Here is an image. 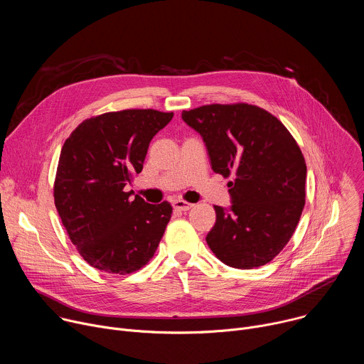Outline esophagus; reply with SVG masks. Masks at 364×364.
<instances>
[{
	"label": "esophagus",
	"instance_id": "34e87169",
	"mask_svg": "<svg viewBox=\"0 0 364 364\" xmlns=\"http://www.w3.org/2000/svg\"><path fill=\"white\" fill-rule=\"evenodd\" d=\"M193 205H194L193 203H188V201H186V200H174V201H173L174 210H178V212H187V210L191 209Z\"/></svg>",
	"mask_w": 364,
	"mask_h": 364
}]
</instances>
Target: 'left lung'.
Wrapping results in <instances>:
<instances>
[{
  "label": "left lung",
  "instance_id": "left-lung-1",
  "mask_svg": "<svg viewBox=\"0 0 364 364\" xmlns=\"http://www.w3.org/2000/svg\"><path fill=\"white\" fill-rule=\"evenodd\" d=\"M225 178L230 210L215 205L216 223L205 242L228 267H264L285 247L305 205L306 164L285 125L249 103H212L183 111Z\"/></svg>",
  "mask_w": 364,
  "mask_h": 364
}]
</instances>
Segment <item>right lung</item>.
<instances>
[{
	"label": "right lung",
	"instance_id": "obj_1",
	"mask_svg": "<svg viewBox=\"0 0 364 364\" xmlns=\"http://www.w3.org/2000/svg\"><path fill=\"white\" fill-rule=\"evenodd\" d=\"M173 112L124 109L85 119L65 141L53 187L69 239L85 261L109 274L145 267L171 219L168 201L129 198L127 183L142 171L152 136Z\"/></svg>",
	"mask_w": 364,
	"mask_h": 364
}]
</instances>
